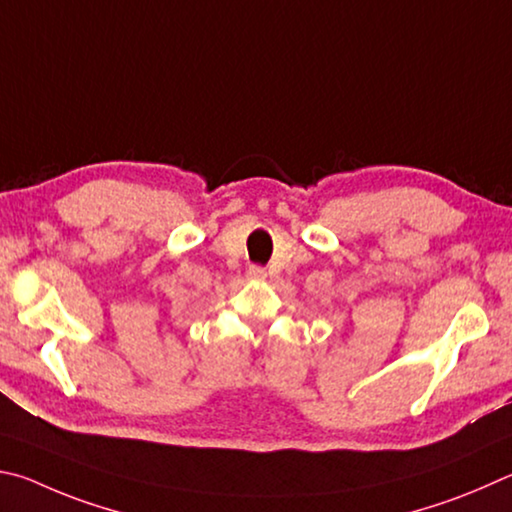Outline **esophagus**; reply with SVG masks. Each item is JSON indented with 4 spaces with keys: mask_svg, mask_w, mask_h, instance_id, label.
<instances>
[{
    "mask_svg": "<svg viewBox=\"0 0 512 512\" xmlns=\"http://www.w3.org/2000/svg\"><path fill=\"white\" fill-rule=\"evenodd\" d=\"M249 274L254 276V279H265V270H263V267H251Z\"/></svg>",
    "mask_w": 512,
    "mask_h": 512,
    "instance_id": "34e87169",
    "label": "esophagus"
}]
</instances>
